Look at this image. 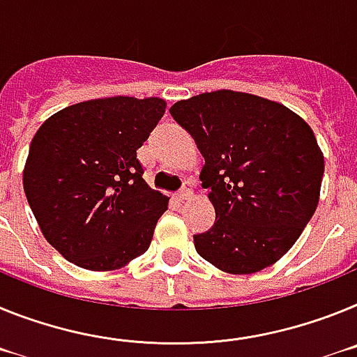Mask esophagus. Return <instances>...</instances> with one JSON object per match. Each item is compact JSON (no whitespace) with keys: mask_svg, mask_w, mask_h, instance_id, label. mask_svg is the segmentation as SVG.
<instances>
[{"mask_svg":"<svg viewBox=\"0 0 357 357\" xmlns=\"http://www.w3.org/2000/svg\"><path fill=\"white\" fill-rule=\"evenodd\" d=\"M192 196H194V192H192V188H190V183L185 181V185H183L181 190L176 194V197H178L179 201H185V199H190Z\"/></svg>","mask_w":357,"mask_h":357,"instance_id":"1","label":"esophagus"}]
</instances>
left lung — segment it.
I'll use <instances>...</instances> for the list:
<instances>
[{
	"label": "left lung",
	"instance_id": "1",
	"mask_svg": "<svg viewBox=\"0 0 357 357\" xmlns=\"http://www.w3.org/2000/svg\"><path fill=\"white\" fill-rule=\"evenodd\" d=\"M204 158L215 222L196 252L231 275H250L289 252L320 199L324 154L311 127L286 105L219 89L170 107Z\"/></svg>",
	"mask_w": 357,
	"mask_h": 357
}]
</instances>
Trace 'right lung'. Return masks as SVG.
Wrapping results in <instances>:
<instances>
[{
    "instance_id": "1",
    "label": "right lung",
    "mask_w": 357,
    "mask_h": 357,
    "mask_svg": "<svg viewBox=\"0 0 357 357\" xmlns=\"http://www.w3.org/2000/svg\"><path fill=\"white\" fill-rule=\"evenodd\" d=\"M165 107L156 97L79 102L33 136L24 194L46 241L75 266L111 271L151 246L169 197L145 183L136 151Z\"/></svg>"
}]
</instances>
